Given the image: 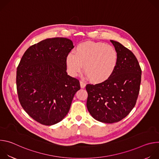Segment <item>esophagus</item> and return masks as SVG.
Returning a JSON list of instances; mask_svg holds the SVG:
<instances>
[{
	"mask_svg": "<svg viewBox=\"0 0 159 159\" xmlns=\"http://www.w3.org/2000/svg\"><path fill=\"white\" fill-rule=\"evenodd\" d=\"M80 87L82 89H84L85 87V85H86L85 83H84L83 81H80Z\"/></svg>",
	"mask_w": 159,
	"mask_h": 159,
	"instance_id": "1",
	"label": "esophagus"
}]
</instances>
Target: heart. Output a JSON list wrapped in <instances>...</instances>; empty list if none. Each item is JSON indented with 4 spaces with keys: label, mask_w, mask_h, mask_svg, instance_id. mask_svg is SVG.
<instances>
[{
    "label": "heart",
    "mask_w": 159,
    "mask_h": 159,
    "mask_svg": "<svg viewBox=\"0 0 159 159\" xmlns=\"http://www.w3.org/2000/svg\"><path fill=\"white\" fill-rule=\"evenodd\" d=\"M118 61L116 49L103 43L87 41L79 44L74 52L66 57V65L70 74L76 76L82 70L94 83L102 82L115 72Z\"/></svg>",
    "instance_id": "obj_1"
}]
</instances>
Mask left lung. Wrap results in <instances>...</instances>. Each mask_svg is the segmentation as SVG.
Returning a JSON list of instances; mask_svg holds the SVG:
<instances>
[{
    "label": "left lung",
    "instance_id": "obj_1",
    "mask_svg": "<svg viewBox=\"0 0 159 159\" xmlns=\"http://www.w3.org/2000/svg\"><path fill=\"white\" fill-rule=\"evenodd\" d=\"M110 41L118 55L115 72L104 82L85 87L89 113L97 121L105 123L118 122L131 112L137 102L142 75L134 55L120 43Z\"/></svg>",
    "mask_w": 159,
    "mask_h": 159
}]
</instances>
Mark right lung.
Masks as SVG:
<instances>
[{
	"label": "right lung",
	"instance_id": "1",
	"mask_svg": "<svg viewBox=\"0 0 159 159\" xmlns=\"http://www.w3.org/2000/svg\"><path fill=\"white\" fill-rule=\"evenodd\" d=\"M74 47L72 41L66 38L45 39L30 47L17 66L20 105L42 125L61 121L80 89L79 81L66 73V57Z\"/></svg>",
	"mask_w": 159,
	"mask_h": 159
}]
</instances>
